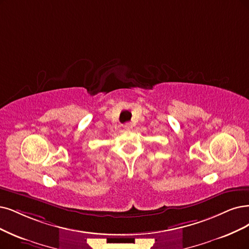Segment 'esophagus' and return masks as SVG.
<instances>
[{
    "instance_id": "esophagus-1",
    "label": "esophagus",
    "mask_w": 249,
    "mask_h": 249,
    "mask_svg": "<svg viewBox=\"0 0 249 249\" xmlns=\"http://www.w3.org/2000/svg\"><path fill=\"white\" fill-rule=\"evenodd\" d=\"M124 128L126 130H130L132 128V125H131V123H126V124H124Z\"/></svg>"
}]
</instances>
